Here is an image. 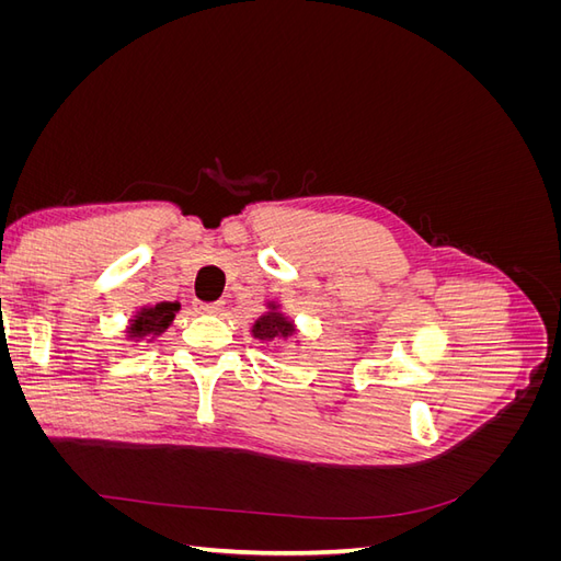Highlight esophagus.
<instances>
[{
	"mask_svg": "<svg viewBox=\"0 0 561 561\" xmlns=\"http://www.w3.org/2000/svg\"><path fill=\"white\" fill-rule=\"evenodd\" d=\"M198 311H201V313H208V316H217V313H222V301L198 304Z\"/></svg>",
	"mask_w": 561,
	"mask_h": 561,
	"instance_id": "obj_1",
	"label": "esophagus"
}]
</instances>
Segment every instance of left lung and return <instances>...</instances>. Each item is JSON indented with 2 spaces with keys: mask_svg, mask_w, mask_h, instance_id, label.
I'll list each match as a JSON object with an SVG mask.
<instances>
[{
  "mask_svg": "<svg viewBox=\"0 0 561 561\" xmlns=\"http://www.w3.org/2000/svg\"><path fill=\"white\" fill-rule=\"evenodd\" d=\"M295 334V322L287 320L285 313L278 309V304L271 301L268 311L254 320L252 336L260 339L262 344H274L278 339H287Z\"/></svg>",
  "mask_w": 561,
  "mask_h": 561,
  "instance_id": "8db88e82",
  "label": "left lung"
}]
</instances>
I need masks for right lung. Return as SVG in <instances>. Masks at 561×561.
<instances>
[{
    "label": "right lung",
    "instance_id": "obj_1",
    "mask_svg": "<svg viewBox=\"0 0 561 561\" xmlns=\"http://www.w3.org/2000/svg\"><path fill=\"white\" fill-rule=\"evenodd\" d=\"M178 311L180 301H159L154 307H142L128 322V342H145V339L151 342L154 336H161L173 322Z\"/></svg>",
    "mask_w": 561,
    "mask_h": 561
}]
</instances>
